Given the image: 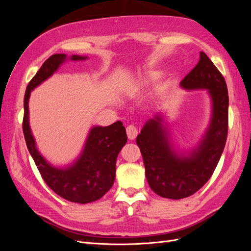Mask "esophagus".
<instances>
[{
  "instance_id": "esophagus-1",
  "label": "esophagus",
  "mask_w": 251,
  "mask_h": 251,
  "mask_svg": "<svg viewBox=\"0 0 251 251\" xmlns=\"http://www.w3.org/2000/svg\"><path fill=\"white\" fill-rule=\"evenodd\" d=\"M126 134H127V138L128 139L134 140L136 138V136H137V134H138L137 127H136L135 126H133V125L127 126V127H126Z\"/></svg>"
}]
</instances>
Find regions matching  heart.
Masks as SVG:
<instances>
[{"instance_id": "obj_1", "label": "heart", "mask_w": 251, "mask_h": 251, "mask_svg": "<svg viewBox=\"0 0 251 251\" xmlns=\"http://www.w3.org/2000/svg\"><path fill=\"white\" fill-rule=\"evenodd\" d=\"M161 77V73L157 71H150L147 73L140 74L137 76L131 85V90L133 92H139V91L143 90L146 87L151 85V83L158 80Z\"/></svg>"}]
</instances>
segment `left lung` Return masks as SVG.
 <instances>
[{
    "instance_id": "1",
    "label": "left lung",
    "mask_w": 251,
    "mask_h": 251,
    "mask_svg": "<svg viewBox=\"0 0 251 251\" xmlns=\"http://www.w3.org/2000/svg\"><path fill=\"white\" fill-rule=\"evenodd\" d=\"M180 86L186 91L206 90L209 96L210 118L200 140L187 150L179 149L162 113L150 118L136 138L150 187L160 197L174 200L194 195L209 180L223 153L228 131L226 82L204 52H200L198 64Z\"/></svg>"
}]
</instances>
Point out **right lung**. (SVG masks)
Here are the masks:
<instances>
[{"instance_id":"1","label":"right lung","mask_w":251,"mask_h":251,"mask_svg":"<svg viewBox=\"0 0 251 251\" xmlns=\"http://www.w3.org/2000/svg\"><path fill=\"white\" fill-rule=\"evenodd\" d=\"M88 56L57 53L43 64L28 83L24 98L23 131L30 155L47 185L62 198L75 203H90L100 199L112 187L116 176V159L127 137L121 121L108 126L90 128L82 150L72 162L57 166L50 163L37 149L29 123V98L32 91L50 78L68 60H86Z\"/></svg>"}]
</instances>
